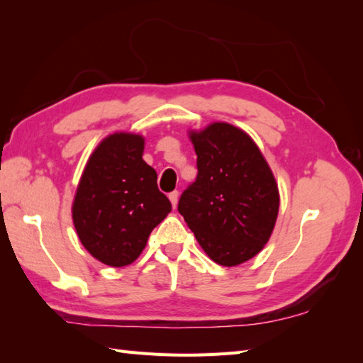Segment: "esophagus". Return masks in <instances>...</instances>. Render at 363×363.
<instances>
[{"mask_svg":"<svg viewBox=\"0 0 363 363\" xmlns=\"http://www.w3.org/2000/svg\"><path fill=\"white\" fill-rule=\"evenodd\" d=\"M169 200H171L172 206L175 208V206H177V202H179V191H172V192H169Z\"/></svg>","mask_w":363,"mask_h":363,"instance_id":"obj_1","label":"esophagus"}]
</instances>
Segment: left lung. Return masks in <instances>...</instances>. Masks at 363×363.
I'll use <instances>...</instances> for the list:
<instances>
[{
	"mask_svg": "<svg viewBox=\"0 0 363 363\" xmlns=\"http://www.w3.org/2000/svg\"><path fill=\"white\" fill-rule=\"evenodd\" d=\"M189 138L199 174L179 213L214 262L235 267L269 242L279 209L277 180L256 143L235 125L213 123Z\"/></svg>",
	"mask_w": 363,
	"mask_h": 363,
	"instance_id": "left-lung-1",
	"label": "left lung"
}]
</instances>
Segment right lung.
<instances>
[{
	"mask_svg": "<svg viewBox=\"0 0 363 363\" xmlns=\"http://www.w3.org/2000/svg\"><path fill=\"white\" fill-rule=\"evenodd\" d=\"M143 152L141 135H108L88 158L77 184L72 202L77 236L88 253L110 267L132 264L172 209Z\"/></svg>",
	"mask_w": 363,
	"mask_h": 363,
	"instance_id": "right-lung-1",
	"label": "right lung"
}]
</instances>
